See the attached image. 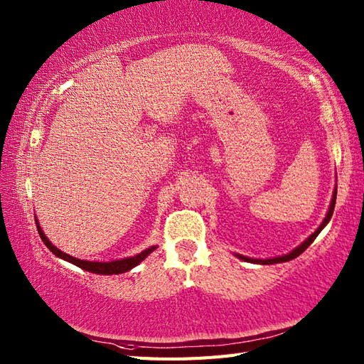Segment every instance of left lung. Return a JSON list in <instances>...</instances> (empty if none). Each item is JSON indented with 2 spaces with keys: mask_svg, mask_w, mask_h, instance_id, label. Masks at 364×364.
<instances>
[{
  "mask_svg": "<svg viewBox=\"0 0 364 364\" xmlns=\"http://www.w3.org/2000/svg\"><path fill=\"white\" fill-rule=\"evenodd\" d=\"M336 186H335V191H333V197H331V202H330V206H328V211L326 214V218H323L322 223L318 227V230L314 231V233L311 236H308L304 242H301L300 245H297L296 249L291 250L289 253L286 255H282V257H275V258H266V259H261V258H250V257H244V255L241 253H235V257L242 259V261H247V262H253V264H277V262H286V261H291L294 258H297L300 253H304L308 247H310L313 244V241L316 237H318V235L321 233V231L326 228L327 223L330 222L331 215H333V210H335V203H336Z\"/></svg>",
  "mask_w": 364,
  "mask_h": 364,
  "instance_id": "1",
  "label": "left lung"
}]
</instances>
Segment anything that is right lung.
<instances>
[{
    "label": "right lung",
    "instance_id": "1",
    "mask_svg": "<svg viewBox=\"0 0 364 364\" xmlns=\"http://www.w3.org/2000/svg\"><path fill=\"white\" fill-rule=\"evenodd\" d=\"M36 227H37V231L38 235H41L43 244L48 247V249L56 255L58 258L64 259V261H68L72 262V264L78 266L84 270H87V272H92V274H100V275H112V274H123V272H128V270H131L133 267H136L137 264H141V262L149 257V255L151 252H154L158 249V245H151L149 247V249L142 250L141 253L134 255V257H128V258H122V259H114V261H87V259H80V258H75L72 257V255H68L63 250H59L56 245H53L51 241L48 237L45 236L42 227L38 225V220L36 219Z\"/></svg>",
    "mask_w": 364,
    "mask_h": 364
}]
</instances>
